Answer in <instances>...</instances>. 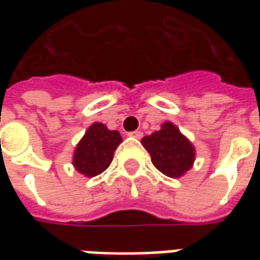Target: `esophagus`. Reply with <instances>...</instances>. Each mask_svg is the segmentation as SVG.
<instances>
[{
    "label": "esophagus",
    "instance_id": "obj_1",
    "mask_svg": "<svg viewBox=\"0 0 260 260\" xmlns=\"http://www.w3.org/2000/svg\"><path fill=\"white\" fill-rule=\"evenodd\" d=\"M130 137H135V139H142L143 137V133L142 132H139V130H136V132H132V133H128Z\"/></svg>",
    "mask_w": 260,
    "mask_h": 260
}]
</instances>
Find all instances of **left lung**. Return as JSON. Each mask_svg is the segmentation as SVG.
Returning a JSON list of instances; mask_svg holds the SVG:
<instances>
[{"label": "left lung", "mask_w": 260, "mask_h": 260, "mask_svg": "<svg viewBox=\"0 0 260 260\" xmlns=\"http://www.w3.org/2000/svg\"><path fill=\"white\" fill-rule=\"evenodd\" d=\"M150 153L152 164L166 176L178 178L192 166L194 147L172 123H165L159 132L142 139Z\"/></svg>", "instance_id": "8db88e82"}]
</instances>
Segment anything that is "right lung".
Instances as JSON below:
<instances>
[{
	"label": "right lung",
	"mask_w": 260,
	"mask_h": 260,
	"mask_svg": "<svg viewBox=\"0 0 260 260\" xmlns=\"http://www.w3.org/2000/svg\"><path fill=\"white\" fill-rule=\"evenodd\" d=\"M121 136L115 130H108L101 123H94L76 146L74 165L85 176H96L110 166Z\"/></svg>",
	"instance_id": "obj_1"
}]
</instances>
